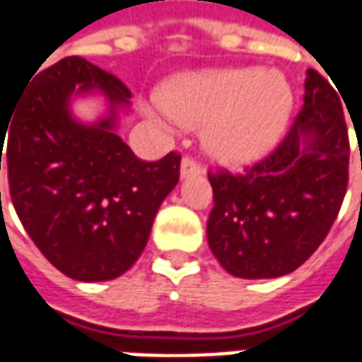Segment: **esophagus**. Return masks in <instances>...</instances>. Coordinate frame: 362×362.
<instances>
[{
    "label": "esophagus",
    "mask_w": 362,
    "mask_h": 362,
    "mask_svg": "<svg viewBox=\"0 0 362 362\" xmlns=\"http://www.w3.org/2000/svg\"><path fill=\"white\" fill-rule=\"evenodd\" d=\"M204 174V168L194 160V158H182L180 164V176L182 178H192V176H202Z\"/></svg>",
    "instance_id": "obj_1"
}]
</instances>
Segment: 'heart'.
Segmentation results:
<instances>
[{
  "instance_id": "heart-1",
  "label": "heart",
  "mask_w": 362,
  "mask_h": 362,
  "mask_svg": "<svg viewBox=\"0 0 362 362\" xmlns=\"http://www.w3.org/2000/svg\"><path fill=\"white\" fill-rule=\"evenodd\" d=\"M293 104L286 78L262 68L184 76L162 95V106L176 124L206 126L208 154L228 166H246L270 154L288 126Z\"/></svg>"
}]
</instances>
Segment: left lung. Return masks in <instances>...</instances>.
<instances>
[{
    "label": "left lung",
    "instance_id": "8db88e82",
    "mask_svg": "<svg viewBox=\"0 0 362 362\" xmlns=\"http://www.w3.org/2000/svg\"><path fill=\"white\" fill-rule=\"evenodd\" d=\"M339 94L317 69H306L305 104L279 148L243 174H208V246L232 276H284L327 238L349 184Z\"/></svg>",
    "mask_w": 362,
    "mask_h": 362
}]
</instances>
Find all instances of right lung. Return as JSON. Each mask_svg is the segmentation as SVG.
Returning a JSON list of instances; mask_svg holds the SVG:
<instances>
[{"mask_svg": "<svg viewBox=\"0 0 362 362\" xmlns=\"http://www.w3.org/2000/svg\"><path fill=\"white\" fill-rule=\"evenodd\" d=\"M95 91L107 98L108 114L83 124L71 114V98ZM130 98L116 76L83 57H64L33 71L9 130L0 132V170L7 134V180L19 220L42 255L74 281L124 274L180 178V154L144 162L116 134Z\"/></svg>", "mask_w": 362, "mask_h": 362, "instance_id": "right-lung-1", "label": "right lung"}]
</instances>
